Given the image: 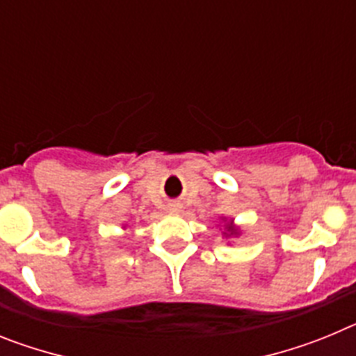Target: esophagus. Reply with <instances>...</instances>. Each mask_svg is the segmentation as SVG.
Returning a JSON list of instances; mask_svg holds the SVG:
<instances>
[{"instance_id":"obj_1","label":"esophagus","mask_w":356,"mask_h":356,"mask_svg":"<svg viewBox=\"0 0 356 356\" xmlns=\"http://www.w3.org/2000/svg\"><path fill=\"white\" fill-rule=\"evenodd\" d=\"M172 210H180V205H171Z\"/></svg>"}]
</instances>
